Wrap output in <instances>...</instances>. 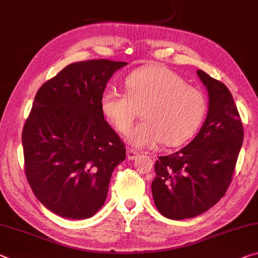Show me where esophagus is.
<instances>
[{"label":"esophagus","instance_id":"obj_1","mask_svg":"<svg viewBox=\"0 0 258 258\" xmlns=\"http://www.w3.org/2000/svg\"><path fill=\"white\" fill-rule=\"evenodd\" d=\"M139 157V153L137 150L134 149H127V159H131V161H133V159H136Z\"/></svg>","mask_w":258,"mask_h":258}]
</instances>
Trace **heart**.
Here are the masks:
<instances>
[{"label": "heart", "mask_w": 258, "mask_h": 258, "mask_svg": "<svg viewBox=\"0 0 258 258\" xmlns=\"http://www.w3.org/2000/svg\"><path fill=\"white\" fill-rule=\"evenodd\" d=\"M126 94L107 89L101 95V111L120 134H128L141 109L144 121L130 134L137 148L158 142L179 146L194 136L207 111L203 94L161 64L146 65L125 79Z\"/></svg>", "instance_id": "1"}]
</instances>
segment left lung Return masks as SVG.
Returning a JSON list of instances; mask_svg holds the SVG:
<instances>
[{"mask_svg":"<svg viewBox=\"0 0 258 258\" xmlns=\"http://www.w3.org/2000/svg\"><path fill=\"white\" fill-rule=\"evenodd\" d=\"M209 96L200 132L177 153L159 156L151 182L155 206L166 218H193L214 207L226 193L243 141V127L226 86L196 71Z\"/></svg>","mask_w":258,"mask_h":258,"instance_id":"8db88e82","label":"left lung"}]
</instances>
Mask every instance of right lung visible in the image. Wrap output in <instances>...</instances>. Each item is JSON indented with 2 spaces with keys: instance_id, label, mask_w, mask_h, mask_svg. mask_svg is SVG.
<instances>
[{
  "instance_id": "obj_1",
  "label": "right lung",
  "mask_w": 258,
  "mask_h": 258,
  "mask_svg": "<svg viewBox=\"0 0 258 258\" xmlns=\"http://www.w3.org/2000/svg\"><path fill=\"white\" fill-rule=\"evenodd\" d=\"M125 65L70 64L34 97L22 136L25 174L36 199L60 217H93L105 202L114 167L125 159V146L100 107L110 78Z\"/></svg>"
}]
</instances>
